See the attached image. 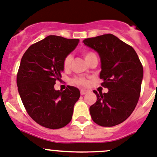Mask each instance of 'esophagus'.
I'll return each instance as SVG.
<instances>
[{
    "label": "esophagus",
    "mask_w": 157,
    "mask_h": 157,
    "mask_svg": "<svg viewBox=\"0 0 157 157\" xmlns=\"http://www.w3.org/2000/svg\"><path fill=\"white\" fill-rule=\"evenodd\" d=\"M87 91L86 90H80V94L81 95H84L85 94H87Z\"/></svg>",
    "instance_id": "34e87169"
}]
</instances>
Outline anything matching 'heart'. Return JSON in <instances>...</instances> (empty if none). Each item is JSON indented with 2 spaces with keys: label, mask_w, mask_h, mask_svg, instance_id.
<instances>
[{
  "label": "heart",
  "mask_w": 157,
  "mask_h": 157,
  "mask_svg": "<svg viewBox=\"0 0 157 157\" xmlns=\"http://www.w3.org/2000/svg\"><path fill=\"white\" fill-rule=\"evenodd\" d=\"M83 57L85 59L86 62L90 59V57L94 56H95V54L92 52H89V51H86L83 53ZM71 61H72V56L71 55H68L67 57L65 58L64 59V62H63V67L65 69L69 68L70 67V63H71ZM73 83H74L75 85L77 86H86L87 84V80L84 78H81V77H76V78L73 79L72 80Z\"/></svg>",
  "instance_id": "b5f03b06"
}]
</instances>
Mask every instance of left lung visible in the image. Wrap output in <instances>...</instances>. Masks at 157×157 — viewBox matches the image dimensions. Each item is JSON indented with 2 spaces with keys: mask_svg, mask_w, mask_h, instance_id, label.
I'll return each mask as SVG.
<instances>
[{
  "mask_svg": "<svg viewBox=\"0 0 157 157\" xmlns=\"http://www.w3.org/2000/svg\"><path fill=\"white\" fill-rule=\"evenodd\" d=\"M83 42L98 53L101 86L108 89L104 94L94 90L97 101L90 107L91 118L101 126H115L125 121L138 103L143 66L134 49L114 35H102Z\"/></svg>",
  "mask_w": 157,
  "mask_h": 157,
  "instance_id": "left-lung-1",
  "label": "left lung"
}]
</instances>
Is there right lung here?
<instances>
[{"label":"right lung","instance_id":"obj_1","mask_svg":"<svg viewBox=\"0 0 157 157\" xmlns=\"http://www.w3.org/2000/svg\"><path fill=\"white\" fill-rule=\"evenodd\" d=\"M79 41L49 36L31 45L21 58L17 75L19 95L29 116L45 128H63L72 119L80 90L67 86L59 91L54 85L60 80L64 59Z\"/></svg>","mask_w":157,"mask_h":157}]
</instances>
